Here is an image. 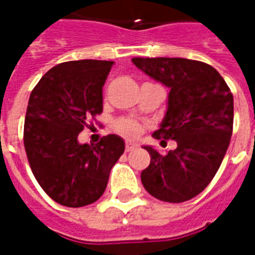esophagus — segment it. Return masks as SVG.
Returning a JSON list of instances; mask_svg holds the SVG:
<instances>
[{
  "instance_id": "esophagus-1",
  "label": "esophagus",
  "mask_w": 255,
  "mask_h": 255,
  "mask_svg": "<svg viewBox=\"0 0 255 255\" xmlns=\"http://www.w3.org/2000/svg\"><path fill=\"white\" fill-rule=\"evenodd\" d=\"M133 149H136V143H133L131 140L126 142V151H132Z\"/></svg>"
}]
</instances>
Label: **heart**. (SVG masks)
Here are the masks:
<instances>
[{"instance_id": "obj_1", "label": "heart", "mask_w": 255, "mask_h": 255, "mask_svg": "<svg viewBox=\"0 0 255 255\" xmlns=\"http://www.w3.org/2000/svg\"><path fill=\"white\" fill-rule=\"evenodd\" d=\"M115 129L124 136L133 138V136H138L139 132H140V124L133 119L122 117L115 123Z\"/></svg>"}]
</instances>
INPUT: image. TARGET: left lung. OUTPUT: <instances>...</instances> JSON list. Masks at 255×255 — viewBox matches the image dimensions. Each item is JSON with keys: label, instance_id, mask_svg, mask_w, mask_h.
<instances>
[{"label": "left lung", "instance_id": "8db88e82", "mask_svg": "<svg viewBox=\"0 0 255 255\" xmlns=\"http://www.w3.org/2000/svg\"><path fill=\"white\" fill-rule=\"evenodd\" d=\"M132 63L171 89L168 111L153 136L177 143L166 155L146 146L151 160L140 180L160 201L186 202L208 187L223 162L234 126L232 93L221 75L202 61L135 57Z\"/></svg>", "mask_w": 255, "mask_h": 255}]
</instances>
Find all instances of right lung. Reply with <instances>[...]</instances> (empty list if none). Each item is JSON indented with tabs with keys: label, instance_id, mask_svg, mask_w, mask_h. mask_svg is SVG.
I'll use <instances>...</instances> for the list:
<instances>
[{
	"label": "right lung",
	"instance_id": "1",
	"mask_svg": "<svg viewBox=\"0 0 255 255\" xmlns=\"http://www.w3.org/2000/svg\"><path fill=\"white\" fill-rule=\"evenodd\" d=\"M113 61L79 60L49 69L31 91L24 120V149L36 182L53 201L82 208L104 194L124 140L106 135L80 144L87 120L102 113V87Z\"/></svg>",
	"mask_w": 255,
	"mask_h": 255
}]
</instances>
